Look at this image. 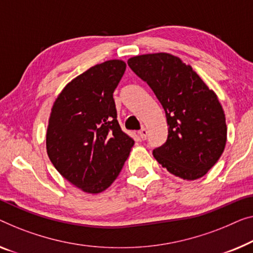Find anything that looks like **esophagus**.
<instances>
[{
  "instance_id": "1",
  "label": "esophagus",
  "mask_w": 253,
  "mask_h": 253,
  "mask_svg": "<svg viewBox=\"0 0 253 253\" xmlns=\"http://www.w3.org/2000/svg\"><path fill=\"white\" fill-rule=\"evenodd\" d=\"M138 136L142 139V141H144L146 136H148V130H146V128H142V129L138 131Z\"/></svg>"
}]
</instances>
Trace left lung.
<instances>
[{
	"instance_id": "8db88e82",
	"label": "left lung",
	"mask_w": 253,
	"mask_h": 253,
	"mask_svg": "<svg viewBox=\"0 0 253 253\" xmlns=\"http://www.w3.org/2000/svg\"><path fill=\"white\" fill-rule=\"evenodd\" d=\"M127 63L148 83L167 118V141L153 150V157L172 175L201 178L223 154L227 141L216 93L178 56L161 52L133 56Z\"/></svg>"
}]
</instances>
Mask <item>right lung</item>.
I'll return each mask as SVG.
<instances>
[{
	"label": "right lung",
	"instance_id": "right-lung-1",
	"mask_svg": "<svg viewBox=\"0 0 253 253\" xmlns=\"http://www.w3.org/2000/svg\"><path fill=\"white\" fill-rule=\"evenodd\" d=\"M126 70L109 60L74 78L51 109L46 151L62 177L86 193L114 183L134 145L117 120L114 90Z\"/></svg>",
	"mask_w": 253,
	"mask_h": 253
}]
</instances>
